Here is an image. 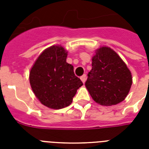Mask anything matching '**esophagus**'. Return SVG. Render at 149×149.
<instances>
[{"label": "esophagus", "mask_w": 149, "mask_h": 149, "mask_svg": "<svg viewBox=\"0 0 149 149\" xmlns=\"http://www.w3.org/2000/svg\"><path fill=\"white\" fill-rule=\"evenodd\" d=\"M80 79H81L82 80V82H83V83H85V82H86V76L85 74L84 75H83V76H82L81 77H80Z\"/></svg>", "instance_id": "34e87169"}]
</instances>
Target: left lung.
I'll use <instances>...</instances> for the list:
<instances>
[{"label":"left lung","instance_id":"1","mask_svg":"<svg viewBox=\"0 0 149 149\" xmlns=\"http://www.w3.org/2000/svg\"><path fill=\"white\" fill-rule=\"evenodd\" d=\"M95 52L85 86L96 103L104 106L119 104L132 86L131 71L111 48L102 46Z\"/></svg>","mask_w":149,"mask_h":149}]
</instances>
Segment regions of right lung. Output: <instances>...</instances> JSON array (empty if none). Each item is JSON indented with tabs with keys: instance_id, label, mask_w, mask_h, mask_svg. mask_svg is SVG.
Segmentation results:
<instances>
[{
	"instance_id": "right-lung-1",
	"label": "right lung",
	"mask_w": 149,
	"mask_h": 149,
	"mask_svg": "<svg viewBox=\"0 0 149 149\" xmlns=\"http://www.w3.org/2000/svg\"><path fill=\"white\" fill-rule=\"evenodd\" d=\"M67 51L52 45L40 54L29 73V81L36 97L45 106L62 109L71 104L83 83L76 77L73 66L66 63Z\"/></svg>"
}]
</instances>
